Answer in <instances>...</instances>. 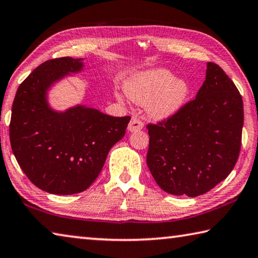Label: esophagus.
<instances>
[{
	"instance_id": "obj_1",
	"label": "esophagus",
	"mask_w": 258,
	"mask_h": 258,
	"mask_svg": "<svg viewBox=\"0 0 258 258\" xmlns=\"http://www.w3.org/2000/svg\"><path fill=\"white\" fill-rule=\"evenodd\" d=\"M143 123L142 120L138 118V117H132V119H131L130 124H128V131L130 132H137V131H141L143 128Z\"/></svg>"
}]
</instances>
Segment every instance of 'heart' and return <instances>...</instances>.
<instances>
[{
    "instance_id": "heart-1",
    "label": "heart",
    "mask_w": 258,
    "mask_h": 258,
    "mask_svg": "<svg viewBox=\"0 0 258 258\" xmlns=\"http://www.w3.org/2000/svg\"><path fill=\"white\" fill-rule=\"evenodd\" d=\"M127 98L138 104H146L151 118L168 119L181 110L191 92L190 84L167 68H154L135 74L124 83ZM119 101L124 97L116 93Z\"/></svg>"
}]
</instances>
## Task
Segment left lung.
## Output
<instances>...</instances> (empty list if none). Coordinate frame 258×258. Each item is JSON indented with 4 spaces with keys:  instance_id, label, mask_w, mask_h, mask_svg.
I'll list each match as a JSON object with an SVG mask.
<instances>
[{
    "instance_id": "obj_1",
    "label": "left lung",
    "mask_w": 258,
    "mask_h": 258,
    "mask_svg": "<svg viewBox=\"0 0 258 258\" xmlns=\"http://www.w3.org/2000/svg\"><path fill=\"white\" fill-rule=\"evenodd\" d=\"M243 103L234 83L208 62L196 99L176 115L149 124L147 164L165 192L197 197L225 180L237 163Z\"/></svg>"
}]
</instances>
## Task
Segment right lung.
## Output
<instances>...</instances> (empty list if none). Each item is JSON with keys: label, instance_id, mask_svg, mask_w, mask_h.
I'll return each instance as SVG.
<instances>
[{"label": "right lung", "instance_id": "obj_1", "mask_svg": "<svg viewBox=\"0 0 258 258\" xmlns=\"http://www.w3.org/2000/svg\"><path fill=\"white\" fill-rule=\"evenodd\" d=\"M83 68L84 59L45 61L19 85L12 104L14 155L30 182L52 195L80 194L92 184L131 120L84 104L63 111L50 106L51 87Z\"/></svg>", "mask_w": 258, "mask_h": 258}]
</instances>
